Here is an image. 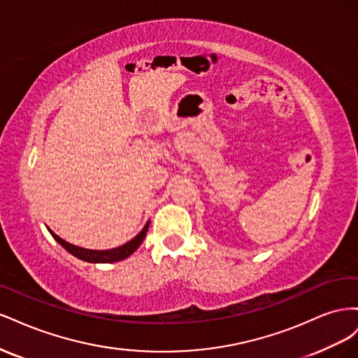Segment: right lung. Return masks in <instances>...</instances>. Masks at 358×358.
<instances>
[{
	"label": "right lung",
	"instance_id": "1",
	"mask_svg": "<svg viewBox=\"0 0 358 358\" xmlns=\"http://www.w3.org/2000/svg\"><path fill=\"white\" fill-rule=\"evenodd\" d=\"M149 224H150V221H148L146 225L143 227V230L140 231L136 237H133L131 241L127 242L125 245L113 248V249H107V251H94V249H85V248H80V246L71 245L64 239H61V237L53 233L52 230H49V229L48 230L52 234L53 239H55L64 249H66V251H69L74 257L83 259V262H88V263H115V262H121V259H125L127 257L131 255L140 245H142L143 239L146 237Z\"/></svg>",
	"mask_w": 358,
	"mask_h": 358
}]
</instances>
